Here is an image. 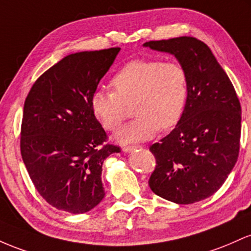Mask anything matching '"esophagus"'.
Instances as JSON below:
<instances>
[{
	"instance_id": "obj_1",
	"label": "esophagus",
	"mask_w": 251,
	"mask_h": 251,
	"mask_svg": "<svg viewBox=\"0 0 251 251\" xmlns=\"http://www.w3.org/2000/svg\"><path fill=\"white\" fill-rule=\"evenodd\" d=\"M137 148H140V146H126V147L122 148V151H125V153H131V151Z\"/></svg>"
}]
</instances>
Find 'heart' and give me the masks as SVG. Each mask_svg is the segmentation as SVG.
<instances>
[{"label":"heart","instance_id":"heart-1","mask_svg":"<svg viewBox=\"0 0 251 251\" xmlns=\"http://www.w3.org/2000/svg\"><path fill=\"white\" fill-rule=\"evenodd\" d=\"M116 92L96 90L90 106L106 130H116L126 117V104L135 102L136 118L123 126L115 139L122 145L147 141L162 129L172 128L184 114L187 75L176 61L133 60L112 79Z\"/></svg>","mask_w":251,"mask_h":251}]
</instances>
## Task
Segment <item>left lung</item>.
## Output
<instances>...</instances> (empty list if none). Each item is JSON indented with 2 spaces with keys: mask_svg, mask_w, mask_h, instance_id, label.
<instances>
[{
  "mask_svg": "<svg viewBox=\"0 0 251 251\" xmlns=\"http://www.w3.org/2000/svg\"><path fill=\"white\" fill-rule=\"evenodd\" d=\"M145 47L174 55L187 75V100L176 128L149 151L156 160L149 187L156 196L192 204L221 188L237 162L241 104L206 44L179 36Z\"/></svg>",
  "mask_w": 251,
  "mask_h": 251,
  "instance_id": "left-lung-1",
  "label": "left lung"
}]
</instances>
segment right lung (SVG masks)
Returning a JSON list of instances; mask_svg holds the SVG:
<instances>
[{"mask_svg": "<svg viewBox=\"0 0 251 251\" xmlns=\"http://www.w3.org/2000/svg\"><path fill=\"white\" fill-rule=\"evenodd\" d=\"M121 49L67 55L35 81L24 106L21 155L42 198L65 212L84 213L105 196L104 160L120 148L106 134L90 100Z\"/></svg>", "mask_w": 251, "mask_h": 251, "instance_id": "right-lung-1", "label": "right lung"}]
</instances>
